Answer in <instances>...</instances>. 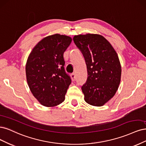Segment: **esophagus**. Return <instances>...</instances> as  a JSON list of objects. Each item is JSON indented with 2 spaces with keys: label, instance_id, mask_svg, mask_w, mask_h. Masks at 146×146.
I'll list each match as a JSON object with an SVG mask.
<instances>
[{
  "label": "esophagus",
  "instance_id": "obj_1",
  "mask_svg": "<svg viewBox=\"0 0 146 146\" xmlns=\"http://www.w3.org/2000/svg\"><path fill=\"white\" fill-rule=\"evenodd\" d=\"M70 76H71V78H72V80L73 81H75V79H76V75H75L74 73H72L71 74V75H70Z\"/></svg>",
  "mask_w": 146,
  "mask_h": 146
}]
</instances>
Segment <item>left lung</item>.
Wrapping results in <instances>:
<instances>
[{
  "instance_id": "1",
  "label": "left lung",
  "mask_w": 146,
  "mask_h": 146,
  "mask_svg": "<svg viewBox=\"0 0 146 146\" xmlns=\"http://www.w3.org/2000/svg\"><path fill=\"white\" fill-rule=\"evenodd\" d=\"M87 65L88 77L82 86L88 104L104 106L114 96L119 87L121 66L116 51L104 37L87 33L73 37Z\"/></svg>"
}]
</instances>
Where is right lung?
Wrapping results in <instances>:
<instances>
[{
	"label": "right lung",
	"mask_w": 146,
	"mask_h": 146,
	"mask_svg": "<svg viewBox=\"0 0 146 146\" xmlns=\"http://www.w3.org/2000/svg\"><path fill=\"white\" fill-rule=\"evenodd\" d=\"M71 37L54 34L42 39L28 57L25 72L28 85L40 104L54 107L62 103L71 84L64 70V53Z\"/></svg>",
	"instance_id": "right-lung-1"
}]
</instances>
